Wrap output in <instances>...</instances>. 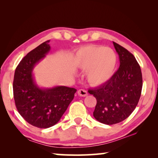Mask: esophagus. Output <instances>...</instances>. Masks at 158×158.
Listing matches in <instances>:
<instances>
[{"label": "esophagus", "instance_id": "34e87169", "mask_svg": "<svg viewBox=\"0 0 158 158\" xmlns=\"http://www.w3.org/2000/svg\"><path fill=\"white\" fill-rule=\"evenodd\" d=\"M78 95L81 97H85L88 95V93L84 89H80L78 90Z\"/></svg>", "mask_w": 158, "mask_h": 158}]
</instances>
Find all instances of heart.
I'll return each mask as SVG.
<instances>
[{"label": "heart", "instance_id": "1", "mask_svg": "<svg viewBox=\"0 0 158 158\" xmlns=\"http://www.w3.org/2000/svg\"><path fill=\"white\" fill-rule=\"evenodd\" d=\"M74 62L81 70L87 69V79L90 84L99 85L107 81L113 75L116 56L110 48L89 44L78 51Z\"/></svg>", "mask_w": 158, "mask_h": 158}]
</instances>
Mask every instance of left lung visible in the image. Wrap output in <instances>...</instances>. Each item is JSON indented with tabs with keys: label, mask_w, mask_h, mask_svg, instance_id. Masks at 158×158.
<instances>
[{
	"label": "left lung",
	"mask_w": 158,
	"mask_h": 158,
	"mask_svg": "<svg viewBox=\"0 0 158 158\" xmlns=\"http://www.w3.org/2000/svg\"><path fill=\"white\" fill-rule=\"evenodd\" d=\"M119 56L120 67L105 84L89 93L97 100L93 116L102 123L114 125L129 117L139 100L142 74L132 53L113 42Z\"/></svg>",
	"instance_id": "obj_1"
}]
</instances>
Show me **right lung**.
Wrapping results in <instances>:
<instances>
[{
  "label": "right lung",
  "instance_id": "add662e5",
  "mask_svg": "<svg viewBox=\"0 0 158 158\" xmlns=\"http://www.w3.org/2000/svg\"><path fill=\"white\" fill-rule=\"evenodd\" d=\"M49 42H43L22 58L15 69L13 81V94L19 113L29 124L39 128L56 124L77 91L66 86L42 89L35 83L33 69L49 52Z\"/></svg>",
  "mask_w": 158,
  "mask_h": 158
}]
</instances>
